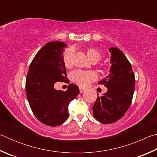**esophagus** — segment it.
I'll list each match as a JSON object with an SVG mask.
<instances>
[{"instance_id":"esophagus-1","label":"esophagus","mask_w":157,"mask_h":157,"mask_svg":"<svg viewBox=\"0 0 157 157\" xmlns=\"http://www.w3.org/2000/svg\"><path fill=\"white\" fill-rule=\"evenodd\" d=\"M86 91V89H84V88H82V87H79V92L80 93H84Z\"/></svg>"}]
</instances>
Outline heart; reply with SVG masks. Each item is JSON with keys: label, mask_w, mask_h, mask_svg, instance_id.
I'll use <instances>...</instances> for the list:
<instances>
[{"label": "heart", "mask_w": 157, "mask_h": 157, "mask_svg": "<svg viewBox=\"0 0 157 157\" xmlns=\"http://www.w3.org/2000/svg\"><path fill=\"white\" fill-rule=\"evenodd\" d=\"M73 55V50L71 48L68 49L63 55V63L66 67H69L71 65ZM87 56L91 61L94 59L99 61L101 55L98 50L90 48L87 50ZM71 79L79 86L84 87L97 79V74L93 71L75 70L71 73Z\"/></svg>", "instance_id": "1"}]
</instances>
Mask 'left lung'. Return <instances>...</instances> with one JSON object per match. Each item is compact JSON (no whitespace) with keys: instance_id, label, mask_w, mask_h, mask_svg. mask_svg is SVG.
I'll return each instance as SVG.
<instances>
[{"instance_id":"obj_1","label":"left lung","mask_w":157,"mask_h":157,"mask_svg":"<svg viewBox=\"0 0 157 157\" xmlns=\"http://www.w3.org/2000/svg\"><path fill=\"white\" fill-rule=\"evenodd\" d=\"M111 67L109 75L98 83L107 91L98 98L93 106L95 119L105 124L113 123L123 117L132 103L135 78L131 63L117 48H110Z\"/></svg>"}]
</instances>
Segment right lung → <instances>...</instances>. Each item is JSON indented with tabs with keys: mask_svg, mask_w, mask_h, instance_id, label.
I'll use <instances>...</instances> for the list:
<instances>
[{
	"mask_svg": "<svg viewBox=\"0 0 157 157\" xmlns=\"http://www.w3.org/2000/svg\"><path fill=\"white\" fill-rule=\"evenodd\" d=\"M66 46L57 41L47 43L32 61L26 78L25 91L32 111L39 121L51 127L67 120L69 103L79 94V87L73 84L66 91L54 86L66 78L63 55Z\"/></svg>",
	"mask_w": 157,
	"mask_h": 157,
	"instance_id": "right-lung-1",
	"label": "right lung"
}]
</instances>
